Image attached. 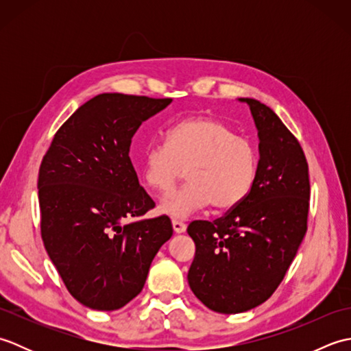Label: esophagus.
Listing matches in <instances>:
<instances>
[{
  "instance_id": "obj_1",
  "label": "esophagus",
  "mask_w": 351,
  "mask_h": 351,
  "mask_svg": "<svg viewBox=\"0 0 351 351\" xmlns=\"http://www.w3.org/2000/svg\"><path fill=\"white\" fill-rule=\"evenodd\" d=\"M171 226H173V230L176 234H182L185 232V229H187V225H185L182 220H178V219L171 220Z\"/></svg>"
}]
</instances>
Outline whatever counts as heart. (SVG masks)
Segmentation results:
<instances>
[{
	"mask_svg": "<svg viewBox=\"0 0 351 351\" xmlns=\"http://www.w3.org/2000/svg\"><path fill=\"white\" fill-rule=\"evenodd\" d=\"M185 169L189 184L162 199L161 213L184 219L211 204L219 211L230 210L256 182L258 149L217 117H185L170 126L167 143L146 149L140 173L149 189L167 195Z\"/></svg>",
	"mask_w": 351,
	"mask_h": 351,
	"instance_id": "obj_1",
	"label": "heart"
}]
</instances>
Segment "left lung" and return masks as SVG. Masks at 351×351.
Here are the masks:
<instances>
[{"label":"left lung","instance_id":"left-lung-1","mask_svg":"<svg viewBox=\"0 0 351 351\" xmlns=\"http://www.w3.org/2000/svg\"><path fill=\"white\" fill-rule=\"evenodd\" d=\"M259 169L249 196L214 221H191L189 285L206 308L240 314L279 287L308 229L309 171L303 149L274 111L252 98Z\"/></svg>","mask_w":351,"mask_h":351}]
</instances>
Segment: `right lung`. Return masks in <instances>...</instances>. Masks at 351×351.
<instances>
[{"mask_svg": "<svg viewBox=\"0 0 351 351\" xmlns=\"http://www.w3.org/2000/svg\"><path fill=\"white\" fill-rule=\"evenodd\" d=\"M170 102L95 96L62 125L42 160L45 249L73 299L90 309L116 311L138 295L152 259L173 234L167 215L141 219L155 204L130 158L140 125Z\"/></svg>", "mask_w": 351, "mask_h": 351, "instance_id": "obj_1", "label": "right lung"}]
</instances>
